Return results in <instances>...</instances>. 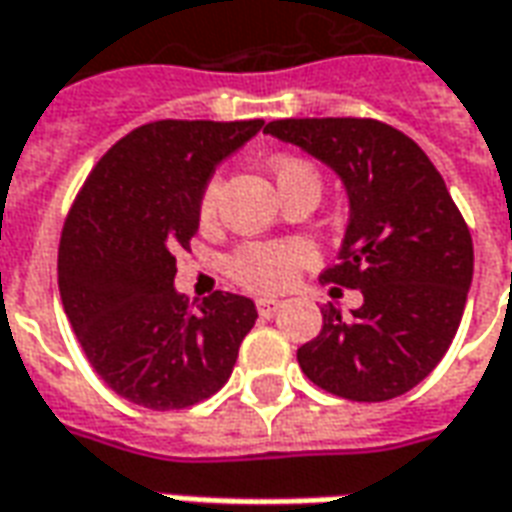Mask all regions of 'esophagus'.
<instances>
[{
    "mask_svg": "<svg viewBox=\"0 0 512 512\" xmlns=\"http://www.w3.org/2000/svg\"><path fill=\"white\" fill-rule=\"evenodd\" d=\"M281 306H284V303H281V300H275V297H259V300H256V311H259L262 317H273L275 311H278Z\"/></svg>",
    "mask_w": 512,
    "mask_h": 512,
    "instance_id": "1",
    "label": "esophagus"
}]
</instances>
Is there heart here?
<instances>
[{
    "label": "heart",
    "instance_id": "heart-1",
    "mask_svg": "<svg viewBox=\"0 0 512 512\" xmlns=\"http://www.w3.org/2000/svg\"><path fill=\"white\" fill-rule=\"evenodd\" d=\"M270 170H273L281 192L300 187V184H311L320 190V173L306 159L281 154L270 162ZM220 192H223V173L217 170L206 179L201 198H198V215L204 223H212L217 217ZM314 262H317V250L308 239H253V242H242L231 250V256L226 259V270L231 281H237L250 292L273 295V292H281L286 286L295 284L297 275Z\"/></svg>",
    "mask_w": 512,
    "mask_h": 512
}]
</instances>
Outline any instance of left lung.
<instances>
[{
    "mask_svg": "<svg viewBox=\"0 0 512 512\" xmlns=\"http://www.w3.org/2000/svg\"><path fill=\"white\" fill-rule=\"evenodd\" d=\"M264 132L331 165L350 195L339 262L320 281L361 289L364 303L350 317L322 308V331L297 364L344 400H394L436 369L458 333L474 273L469 226L430 157L389 123L284 118Z\"/></svg>",
    "mask_w": 512,
    "mask_h": 512,
    "instance_id": "obj_1",
    "label": "left lung"
}]
</instances>
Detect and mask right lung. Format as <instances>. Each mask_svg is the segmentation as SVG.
<instances>
[{
  "label": "right lung",
  "instance_id": "right-lung-1",
  "mask_svg": "<svg viewBox=\"0 0 512 512\" xmlns=\"http://www.w3.org/2000/svg\"><path fill=\"white\" fill-rule=\"evenodd\" d=\"M256 121H154L96 162L65 217L57 284L76 339L118 397L181 411L226 386L256 322L253 300L215 292L192 308L173 289L198 198Z\"/></svg>",
  "mask_w": 512,
  "mask_h": 512
}]
</instances>
